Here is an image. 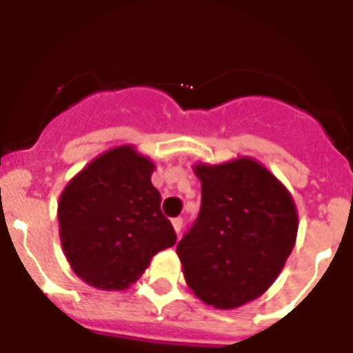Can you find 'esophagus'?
Here are the masks:
<instances>
[{"mask_svg":"<svg viewBox=\"0 0 353 353\" xmlns=\"http://www.w3.org/2000/svg\"><path fill=\"white\" fill-rule=\"evenodd\" d=\"M171 224H173V228H174V232H176V235H180V232H182V226H183L182 217H174V219L171 221Z\"/></svg>","mask_w":353,"mask_h":353,"instance_id":"34e87169","label":"esophagus"}]
</instances>
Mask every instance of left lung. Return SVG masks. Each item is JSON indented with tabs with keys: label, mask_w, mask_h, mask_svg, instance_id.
Returning a JSON list of instances; mask_svg holds the SVG:
<instances>
[{
	"label": "left lung",
	"mask_w": 353,
	"mask_h": 353,
	"mask_svg": "<svg viewBox=\"0 0 353 353\" xmlns=\"http://www.w3.org/2000/svg\"><path fill=\"white\" fill-rule=\"evenodd\" d=\"M194 173L201 207L176 254L199 301L235 310L281 274L297 239V208L286 187L254 159L196 164Z\"/></svg>",
	"instance_id": "obj_1"
}]
</instances>
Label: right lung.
I'll return each instance as SVG.
<instances>
[{"label": "right lung", "mask_w": 353, "mask_h": 353, "mask_svg": "<svg viewBox=\"0 0 353 353\" xmlns=\"http://www.w3.org/2000/svg\"><path fill=\"white\" fill-rule=\"evenodd\" d=\"M155 166L132 145L93 159L67 183L58 203L60 240L72 270L90 286L125 290L176 233L152 185Z\"/></svg>", "instance_id": "1"}]
</instances>
